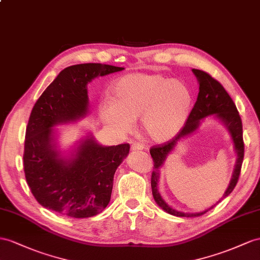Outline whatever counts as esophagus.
Returning <instances> with one entry per match:
<instances>
[{"label": "esophagus", "instance_id": "34e87169", "mask_svg": "<svg viewBox=\"0 0 260 260\" xmlns=\"http://www.w3.org/2000/svg\"><path fill=\"white\" fill-rule=\"evenodd\" d=\"M144 149V145L141 143H134L132 145V150L134 151H141Z\"/></svg>", "mask_w": 260, "mask_h": 260}]
</instances>
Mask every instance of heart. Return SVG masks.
Listing matches in <instances>:
<instances>
[{
	"instance_id": "1",
	"label": "heart",
	"mask_w": 260,
	"mask_h": 260,
	"mask_svg": "<svg viewBox=\"0 0 260 260\" xmlns=\"http://www.w3.org/2000/svg\"><path fill=\"white\" fill-rule=\"evenodd\" d=\"M110 99L99 106L100 117L111 127L128 132L141 117L142 128L155 142H166L181 131L189 117L192 92L180 80L133 73L118 79Z\"/></svg>"
}]
</instances>
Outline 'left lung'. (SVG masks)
<instances>
[{
  "instance_id": "left-lung-1",
  "label": "left lung",
  "mask_w": 260,
  "mask_h": 260,
  "mask_svg": "<svg viewBox=\"0 0 260 260\" xmlns=\"http://www.w3.org/2000/svg\"><path fill=\"white\" fill-rule=\"evenodd\" d=\"M192 72H193L194 76L197 77L200 86L197 102L193 106V109L190 112L187 122H185L182 129L179 132L171 141L164 145L154 146V147L150 148V155L152 157V160H154V170H152L151 174L152 196H154L156 203L160 206L165 212L178 217L201 216L209 210L214 208L218 202H221V200H218L214 205H212L211 208L206 209L202 212L184 213L172 209L171 206H169L164 201V199L161 198L160 193H159L158 191V181L159 177H160V168L164 166L166 159H167L170 152L175 149L178 142H180L181 139L193 134V133L200 127V125H201L202 119L213 115V117L218 119V121L228 128L232 137V141L234 143V149L237 155L235 168L234 171H233L232 179L228 189L224 192L223 198H221L222 200L228 197L231 192L234 190L235 185L237 184L244 159L243 124L241 116H239L238 111L236 109V105L233 102V100L229 93L225 91L223 85L218 81H216L215 79H213L209 73L198 69H192Z\"/></svg>"
}]
</instances>
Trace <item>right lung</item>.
<instances>
[{"instance_id":"add662e5","label":"right lung","mask_w":260,"mask_h":260,"mask_svg":"<svg viewBox=\"0 0 260 260\" xmlns=\"http://www.w3.org/2000/svg\"><path fill=\"white\" fill-rule=\"evenodd\" d=\"M123 69L102 63L67 67L37 100L26 127L23 159L26 181L44 208L73 218H86L108 206L114 174L127 157L129 145L103 146L89 134L63 157L54 127L86 116L88 83Z\"/></svg>"}]
</instances>
